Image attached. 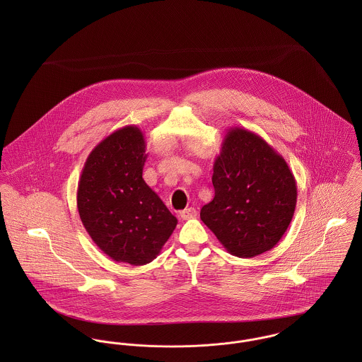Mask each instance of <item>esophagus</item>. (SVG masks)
<instances>
[{
    "instance_id": "esophagus-1",
    "label": "esophagus",
    "mask_w": 362,
    "mask_h": 362,
    "mask_svg": "<svg viewBox=\"0 0 362 362\" xmlns=\"http://www.w3.org/2000/svg\"><path fill=\"white\" fill-rule=\"evenodd\" d=\"M197 210L194 209V207H188V209H185V210H182L181 213H180V216H181V218L182 220H189V218H194V217H197Z\"/></svg>"
}]
</instances>
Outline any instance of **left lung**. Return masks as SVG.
Returning <instances> with one entry per match:
<instances>
[{"instance_id": "8db88e82", "label": "left lung", "mask_w": 362, "mask_h": 362, "mask_svg": "<svg viewBox=\"0 0 362 362\" xmlns=\"http://www.w3.org/2000/svg\"><path fill=\"white\" fill-rule=\"evenodd\" d=\"M211 182L214 198L201 209V220L227 252L254 258L280 241L294 216L297 182L284 157L263 138L230 128Z\"/></svg>"}]
</instances>
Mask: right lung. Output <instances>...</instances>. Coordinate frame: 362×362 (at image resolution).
Wrapping results in <instances>:
<instances>
[{
    "label": "right lung",
    "instance_id": "obj_1",
    "mask_svg": "<svg viewBox=\"0 0 362 362\" xmlns=\"http://www.w3.org/2000/svg\"><path fill=\"white\" fill-rule=\"evenodd\" d=\"M146 158L144 132L122 127L88 156L76 192L79 217L95 244L134 266L156 259L178 223L142 178Z\"/></svg>",
    "mask_w": 362,
    "mask_h": 362
}]
</instances>
